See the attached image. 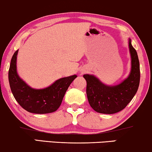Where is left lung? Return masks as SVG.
Returning <instances> with one entry per match:
<instances>
[{
  "label": "left lung",
  "mask_w": 152,
  "mask_h": 152,
  "mask_svg": "<svg viewBox=\"0 0 152 152\" xmlns=\"http://www.w3.org/2000/svg\"><path fill=\"white\" fill-rule=\"evenodd\" d=\"M131 70L129 76L116 86H107L93 75L85 74L86 93L90 107L98 113L115 114L124 109L137 93L140 84V71L137 53L129 38Z\"/></svg>",
  "instance_id": "1"
}]
</instances>
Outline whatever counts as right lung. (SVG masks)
<instances>
[{"label": "right lung", "mask_w": 152, "mask_h": 152, "mask_svg": "<svg viewBox=\"0 0 152 152\" xmlns=\"http://www.w3.org/2000/svg\"><path fill=\"white\" fill-rule=\"evenodd\" d=\"M13 55L10 65L8 78L13 96L19 104L30 113L48 114L57 111L62 104L63 97L76 75L59 78L49 87L34 89L21 78L17 72V55Z\"/></svg>", "instance_id": "obj_1"}]
</instances>
